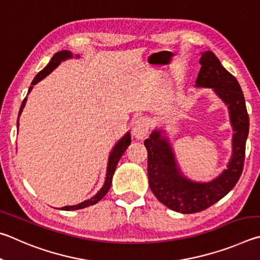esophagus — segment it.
Returning a JSON list of instances; mask_svg holds the SVG:
<instances>
[{"instance_id": "34e87169", "label": "esophagus", "mask_w": 260, "mask_h": 260, "mask_svg": "<svg viewBox=\"0 0 260 260\" xmlns=\"http://www.w3.org/2000/svg\"><path fill=\"white\" fill-rule=\"evenodd\" d=\"M149 126H151V120H149V117H139L133 123V134L136 138L142 139L148 134Z\"/></svg>"}]
</instances>
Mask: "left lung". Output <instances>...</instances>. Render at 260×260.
<instances>
[{
	"instance_id": "obj_1",
	"label": "left lung",
	"mask_w": 260,
	"mask_h": 260,
	"mask_svg": "<svg viewBox=\"0 0 260 260\" xmlns=\"http://www.w3.org/2000/svg\"><path fill=\"white\" fill-rule=\"evenodd\" d=\"M201 70L197 85L212 88L229 105L231 121L235 131L233 156L229 168L210 183L199 184L180 176L171 148L160 133H153L145 140L148 152L147 174L149 187L156 199L171 210L195 213L211 207L233 189L243 171L245 142L249 134V115L238 80L221 66L211 51L202 54Z\"/></svg>"
}]
</instances>
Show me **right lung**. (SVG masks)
I'll use <instances>...</instances> for the list:
<instances>
[{
    "label": "right lung",
    "mask_w": 260,
    "mask_h": 260,
    "mask_svg": "<svg viewBox=\"0 0 260 260\" xmlns=\"http://www.w3.org/2000/svg\"><path fill=\"white\" fill-rule=\"evenodd\" d=\"M72 57V53L70 51H67V50H62V51L60 52H57L54 56L52 57L51 61H50L48 63V66L43 68L42 71H41L38 75H36L34 77L33 82H31V86H29V90L28 92L31 90V88H33V85H35L36 83H38L39 81H41L43 79V77L47 76L48 74H50L54 68H56L59 62H60L61 60H63V59L66 58H71ZM25 103H26V98L22 100V104L20 106V111H19V115L20 113L22 111V108H24L25 106ZM19 115H18V118H19ZM18 123V122H17ZM131 143V138H130V135L126 134L124 137H123L120 142H118L116 144V146L114 147L113 152L111 154V156H109V161H108V168H107V176H106V181H105V185L103 186V188L99 190V192L94 195L93 198H91L90 200H86V201L82 202L80 204H77V206H72V207H63L61 208L62 210H77V209H83L85 207H89V206H92V204H95L98 201H100L105 195H106V193L109 190V188H111V185H112V178H113V175H114V171H115L116 169V166L118 161H120L121 156L123 155V153L125 152V149L127 148V146H129Z\"/></svg>",
    "instance_id": "1"
}]
</instances>
